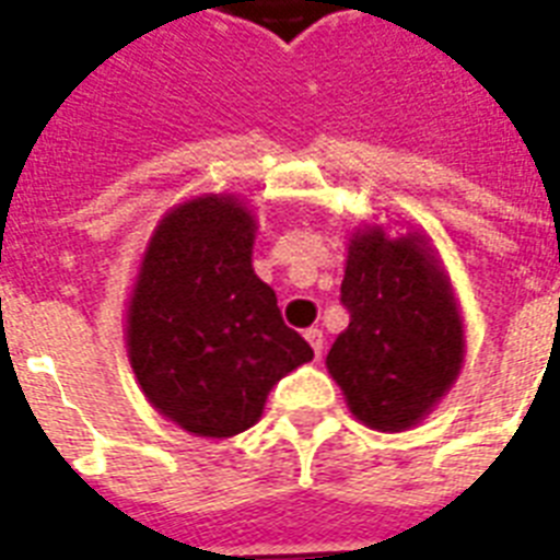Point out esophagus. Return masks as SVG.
Segmentation results:
<instances>
[{"label": "esophagus", "mask_w": 560, "mask_h": 560, "mask_svg": "<svg viewBox=\"0 0 560 560\" xmlns=\"http://www.w3.org/2000/svg\"><path fill=\"white\" fill-rule=\"evenodd\" d=\"M304 339L311 342L313 353H316V359H319L322 351H325V336H322L319 327H311V330H304Z\"/></svg>", "instance_id": "obj_1"}]
</instances>
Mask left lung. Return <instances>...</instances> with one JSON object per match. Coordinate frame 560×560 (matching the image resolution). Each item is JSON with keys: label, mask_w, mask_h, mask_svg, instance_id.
I'll return each instance as SVG.
<instances>
[{"label": "left lung", "mask_w": 560, "mask_h": 560, "mask_svg": "<svg viewBox=\"0 0 560 560\" xmlns=\"http://www.w3.org/2000/svg\"><path fill=\"white\" fill-rule=\"evenodd\" d=\"M342 304L351 322L327 353V371L345 402L368 429H411L452 388L466 353L452 281L425 235L353 233Z\"/></svg>", "instance_id": "obj_1"}]
</instances>
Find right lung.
<instances>
[{
  "instance_id": "1",
  "label": "right lung",
  "mask_w": 560,
  "mask_h": 560,
  "mask_svg": "<svg viewBox=\"0 0 560 560\" xmlns=\"http://www.w3.org/2000/svg\"><path fill=\"white\" fill-rule=\"evenodd\" d=\"M256 230L235 195L177 203L154 226L129 295L131 371L152 408L198 438L256 425L272 385L313 359L253 270Z\"/></svg>"
}]
</instances>
